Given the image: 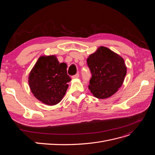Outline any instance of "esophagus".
Here are the masks:
<instances>
[{"label":"esophagus","instance_id":"obj_1","mask_svg":"<svg viewBox=\"0 0 155 155\" xmlns=\"http://www.w3.org/2000/svg\"><path fill=\"white\" fill-rule=\"evenodd\" d=\"M79 77V74L78 73V74H75V75H74V76H72V78H73V79H76V78H78Z\"/></svg>","mask_w":155,"mask_h":155}]
</instances>
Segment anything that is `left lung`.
I'll return each instance as SVG.
<instances>
[{
  "label": "left lung",
  "mask_w": 155,
  "mask_h": 155,
  "mask_svg": "<svg viewBox=\"0 0 155 155\" xmlns=\"http://www.w3.org/2000/svg\"><path fill=\"white\" fill-rule=\"evenodd\" d=\"M92 77L89 90L96 97L105 99L122 85L127 68L124 60L109 48L101 46L87 60Z\"/></svg>",
  "instance_id": "left-lung-1"
}]
</instances>
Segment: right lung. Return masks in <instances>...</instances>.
I'll list each match as a JSON object with an SVG mask.
<instances>
[{
	"label": "right lung",
	"mask_w": 155,
	"mask_h": 155,
	"mask_svg": "<svg viewBox=\"0 0 155 155\" xmlns=\"http://www.w3.org/2000/svg\"><path fill=\"white\" fill-rule=\"evenodd\" d=\"M67 64L59 63L55 56H42L29 75V85L34 96L48 105L61 101L71 78L67 74Z\"/></svg>",
	"instance_id": "1"
}]
</instances>
